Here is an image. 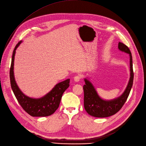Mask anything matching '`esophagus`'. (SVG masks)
<instances>
[{
  "instance_id": "1",
  "label": "esophagus",
  "mask_w": 146,
  "mask_h": 146,
  "mask_svg": "<svg viewBox=\"0 0 146 146\" xmlns=\"http://www.w3.org/2000/svg\"><path fill=\"white\" fill-rule=\"evenodd\" d=\"M81 79H82V76L81 75H77V76L74 77V80L76 82H79Z\"/></svg>"
}]
</instances>
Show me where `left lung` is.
Masks as SVG:
<instances>
[{
  "label": "left lung",
  "instance_id": "8db88e82",
  "mask_svg": "<svg viewBox=\"0 0 146 146\" xmlns=\"http://www.w3.org/2000/svg\"><path fill=\"white\" fill-rule=\"evenodd\" d=\"M118 47L119 50L129 54L130 56V79L128 86L119 98L113 100L105 101L98 96L92 83L85 79L86 84L83 86L84 109L87 113L94 117H107L117 113L127 100L131 89L134 78L131 53L129 48L121 42L119 43Z\"/></svg>",
  "mask_w": 146,
  "mask_h": 146
}]
</instances>
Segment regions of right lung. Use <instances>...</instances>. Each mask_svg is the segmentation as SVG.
<instances>
[{
  "label": "right lung",
  "mask_w": 146,
  "mask_h": 146,
  "mask_svg": "<svg viewBox=\"0 0 146 146\" xmlns=\"http://www.w3.org/2000/svg\"><path fill=\"white\" fill-rule=\"evenodd\" d=\"M21 42V41L19 42L13 52L11 66L10 68V80L12 89L19 103L29 114L33 117L48 116L54 113L59 108L63 93L69 87L70 79H67L56 84L49 93L42 98L36 99L25 96L19 89L15 82L13 73L15 54L17 47Z\"/></svg>",
  "instance_id": "1"
}]
</instances>
